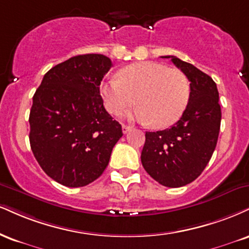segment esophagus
Segmentation results:
<instances>
[{
	"mask_svg": "<svg viewBox=\"0 0 249 249\" xmlns=\"http://www.w3.org/2000/svg\"><path fill=\"white\" fill-rule=\"evenodd\" d=\"M122 128H123V132H124V133H127L128 131H130L131 128H132V127H131L130 125H123Z\"/></svg>",
	"mask_w": 249,
	"mask_h": 249,
	"instance_id": "34e87169",
	"label": "esophagus"
}]
</instances>
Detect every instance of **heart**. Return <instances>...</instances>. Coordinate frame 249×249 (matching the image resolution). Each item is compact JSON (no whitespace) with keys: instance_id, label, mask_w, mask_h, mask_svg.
<instances>
[{"instance_id":"b5f03b06","label":"heart","mask_w":249,"mask_h":249,"mask_svg":"<svg viewBox=\"0 0 249 249\" xmlns=\"http://www.w3.org/2000/svg\"><path fill=\"white\" fill-rule=\"evenodd\" d=\"M100 92L112 115H122L137 103L133 118L162 128L178 122L184 112L190 85L181 71L145 61L126 66L118 77L102 82Z\"/></svg>"}]
</instances>
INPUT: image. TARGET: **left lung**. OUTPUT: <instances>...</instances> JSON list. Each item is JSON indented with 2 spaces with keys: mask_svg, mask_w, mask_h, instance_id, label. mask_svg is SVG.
Here are the masks:
<instances>
[{
  "mask_svg": "<svg viewBox=\"0 0 249 249\" xmlns=\"http://www.w3.org/2000/svg\"><path fill=\"white\" fill-rule=\"evenodd\" d=\"M173 64L190 81V97L182 117L170 128L146 132L142 163L151 178L168 188L191 183L213 154L220 130L217 85L208 74L176 56Z\"/></svg>",
  "mask_w": 249,
  "mask_h": 249,
  "instance_id": "obj_1",
  "label": "left lung"
}]
</instances>
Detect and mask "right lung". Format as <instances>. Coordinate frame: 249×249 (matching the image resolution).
Returning <instances> with one entry per match:
<instances>
[{"label": "right lung", "mask_w": 249, "mask_h": 249, "mask_svg": "<svg viewBox=\"0 0 249 249\" xmlns=\"http://www.w3.org/2000/svg\"><path fill=\"white\" fill-rule=\"evenodd\" d=\"M111 66L103 54L73 56L51 68L34 95L31 149L44 172L66 187H85L100 178L123 136L100 94Z\"/></svg>", "instance_id": "right-lung-1"}]
</instances>
